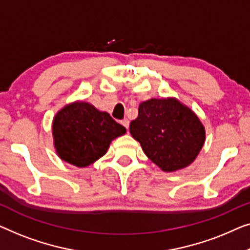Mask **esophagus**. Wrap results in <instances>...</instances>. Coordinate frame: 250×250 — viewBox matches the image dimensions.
I'll use <instances>...</instances> for the list:
<instances>
[{"instance_id": "obj_1", "label": "esophagus", "mask_w": 250, "mask_h": 250, "mask_svg": "<svg viewBox=\"0 0 250 250\" xmlns=\"http://www.w3.org/2000/svg\"><path fill=\"white\" fill-rule=\"evenodd\" d=\"M121 125H124L125 129H128L129 128V120H128V119H124V120L121 121Z\"/></svg>"}]
</instances>
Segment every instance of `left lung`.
<instances>
[{
  "instance_id": "left-lung-1",
  "label": "left lung",
  "mask_w": 250,
  "mask_h": 250,
  "mask_svg": "<svg viewBox=\"0 0 250 250\" xmlns=\"http://www.w3.org/2000/svg\"><path fill=\"white\" fill-rule=\"evenodd\" d=\"M129 130L146 156L164 172L189 167L205 143V126L175 97L140 103L138 117L130 122Z\"/></svg>"
}]
</instances>
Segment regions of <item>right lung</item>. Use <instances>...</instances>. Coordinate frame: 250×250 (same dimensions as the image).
<instances>
[{
	"label": "right lung",
	"instance_id": "add662e5",
	"mask_svg": "<svg viewBox=\"0 0 250 250\" xmlns=\"http://www.w3.org/2000/svg\"><path fill=\"white\" fill-rule=\"evenodd\" d=\"M125 131L107 112L83 101L66 104L52 122L56 154L62 161L78 167H86L101 159L112 140Z\"/></svg>",
	"mask_w": 250,
	"mask_h": 250
}]
</instances>
